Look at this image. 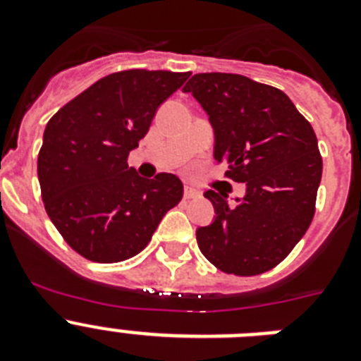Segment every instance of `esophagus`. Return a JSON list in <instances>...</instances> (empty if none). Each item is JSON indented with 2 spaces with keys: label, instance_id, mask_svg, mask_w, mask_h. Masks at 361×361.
<instances>
[{
  "label": "esophagus",
  "instance_id": "34e87169",
  "mask_svg": "<svg viewBox=\"0 0 361 361\" xmlns=\"http://www.w3.org/2000/svg\"><path fill=\"white\" fill-rule=\"evenodd\" d=\"M200 191H197L195 188L191 186H184V199L191 200V199H199Z\"/></svg>",
  "mask_w": 361,
  "mask_h": 361
}]
</instances>
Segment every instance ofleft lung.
<instances>
[{"label":"left lung","instance_id":"8db88e82","mask_svg":"<svg viewBox=\"0 0 361 361\" xmlns=\"http://www.w3.org/2000/svg\"><path fill=\"white\" fill-rule=\"evenodd\" d=\"M208 114L215 161L245 195L204 193L213 224L197 229L202 255L220 271L255 276L279 266L305 235L317 204L322 155L314 130L275 86L238 73H195L184 86Z\"/></svg>","mask_w":361,"mask_h":361}]
</instances>
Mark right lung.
Returning a JSON list of instances; mask_svg holds the SVG:
<instances>
[{
  "instance_id": "right-lung-1",
  "label": "right lung",
  "mask_w": 361,
  "mask_h": 361,
  "mask_svg": "<svg viewBox=\"0 0 361 361\" xmlns=\"http://www.w3.org/2000/svg\"><path fill=\"white\" fill-rule=\"evenodd\" d=\"M188 72L123 70L86 88L49 121L37 155L41 197L66 244L92 262L135 257L183 199L173 173L142 178L128 155Z\"/></svg>"
}]
</instances>
